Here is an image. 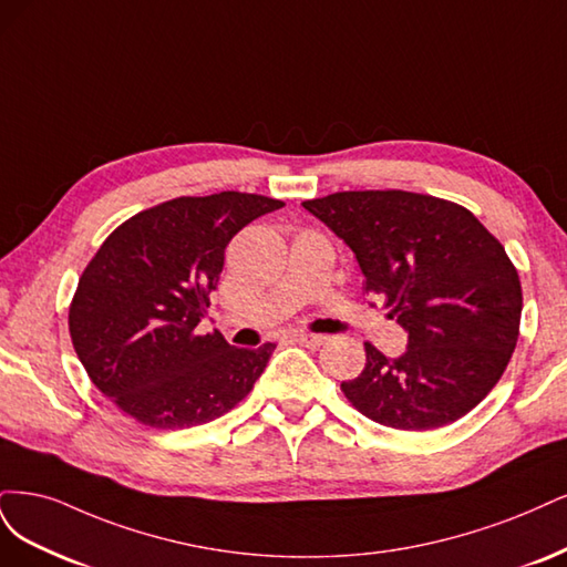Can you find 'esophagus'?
<instances>
[{
	"instance_id": "esophagus-1",
	"label": "esophagus",
	"mask_w": 567,
	"mask_h": 567,
	"mask_svg": "<svg viewBox=\"0 0 567 567\" xmlns=\"http://www.w3.org/2000/svg\"><path fill=\"white\" fill-rule=\"evenodd\" d=\"M295 341L306 346V349H318V346H322L324 337L322 334H310V332H297Z\"/></svg>"
}]
</instances>
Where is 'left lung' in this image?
<instances>
[{
  "instance_id": "1",
  "label": "left lung",
  "mask_w": 567,
  "mask_h": 567,
  "mask_svg": "<svg viewBox=\"0 0 567 567\" xmlns=\"http://www.w3.org/2000/svg\"><path fill=\"white\" fill-rule=\"evenodd\" d=\"M303 209L351 247L364 291L386 297L408 351L364 343L341 391L372 422L431 431L476 408L518 341L523 291L502 243L468 209L408 190H346Z\"/></svg>"
}]
</instances>
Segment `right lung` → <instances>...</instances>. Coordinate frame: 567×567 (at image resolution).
Instances as JSON below:
<instances>
[{
  "mask_svg": "<svg viewBox=\"0 0 567 567\" xmlns=\"http://www.w3.org/2000/svg\"><path fill=\"white\" fill-rule=\"evenodd\" d=\"M280 207L235 190L176 197L107 235L82 272L68 322L86 374L122 412L153 429H190L254 389L276 343L235 349L197 324L233 235Z\"/></svg>",
  "mask_w": 567,
  "mask_h": 567,
  "instance_id": "obj_1",
  "label": "right lung"
}]
</instances>
